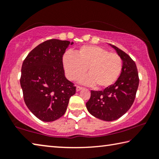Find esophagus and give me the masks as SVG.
<instances>
[{"mask_svg":"<svg viewBox=\"0 0 159 159\" xmlns=\"http://www.w3.org/2000/svg\"><path fill=\"white\" fill-rule=\"evenodd\" d=\"M83 89L82 87H80V86H76V91L77 92H79V91Z\"/></svg>","mask_w":159,"mask_h":159,"instance_id":"1","label":"esophagus"}]
</instances>
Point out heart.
Returning <instances> with one entry per match:
<instances>
[{
  "label": "heart",
  "instance_id": "heart-1",
  "mask_svg": "<svg viewBox=\"0 0 159 159\" xmlns=\"http://www.w3.org/2000/svg\"><path fill=\"white\" fill-rule=\"evenodd\" d=\"M66 76L74 80L85 73L88 74L79 79L80 83L99 89H104L116 81L122 71V59L117 54L110 53L104 48L84 45L76 54L64 53L62 57Z\"/></svg>",
  "mask_w": 159,
  "mask_h": 159
}]
</instances>
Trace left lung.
Instances as JSON below:
<instances>
[{
	"label": "left lung",
	"instance_id": "obj_1",
	"mask_svg": "<svg viewBox=\"0 0 159 159\" xmlns=\"http://www.w3.org/2000/svg\"><path fill=\"white\" fill-rule=\"evenodd\" d=\"M122 59L120 76L110 87L101 91H91L86 108L91 115L105 121L121 117L130 108L139 85L136 64L130 56L115 45L109 44Z\"/></svg>",
	"mask_w": 159,
	"mask_h": 159
}]
</instances>
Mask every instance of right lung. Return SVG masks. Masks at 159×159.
<instances>
[{
  "label": "right lung",
  "mask_w": 159,
  "mask_h": 159,
  "mask_svg": "<svg viewBox=\"0 0 159 159\" xmlns=\"http://www.w3.org/2000/svg\"><path fill=\"white\" fill-rule=\"evenodd\" d=\"M74 42L51 39L29 53L23 61L20 85L26 107L44 122L57 120L65 114L76 87L66 79L62 57Z\"/></svg>",
  "instance_id": "1"
}]
</instances>
